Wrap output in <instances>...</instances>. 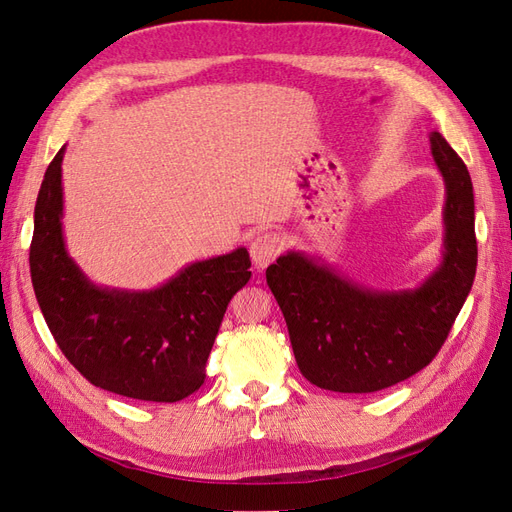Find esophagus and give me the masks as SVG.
<instances>
[{
    "instance_id": "1",
    "label": "esophagus",
    "mask_w": 512,
    "mask_h": 512,
    "mask_svg": "<svg viewBox=\"0 0 512 512\" xmlns=\"http://www.w3.org/2000/svg\"><path fill=\"white\" fill-rule=\"evenodd\" d=\"M282 252V239L275 232H265V235H258L250 243V256L256 269H265L271 262L280 256Z\"/></svg>"
}]
</instances>
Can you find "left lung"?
Returning a JSON list of instances; mask_svg holds the SVG:
<instances>
[{"label": "left lung", "instance_id": "8db88e82", "mask_svg": "<svg viewBox=\"0 0 512 512\" xmlns=\"http://www.w3.org/2000/svg\"><path fill=\"white\" fill-rule=\"evenodd\" d=\"M429 141L446 188L444 250L421 284L374 290L297 250L267 269L294 359L320 389L374 393L414 376L438 354L472 290L478 258L472 179L440 132Z\"/></svg>", "mask_w": 512, "mask_h": 512}]
</instances>
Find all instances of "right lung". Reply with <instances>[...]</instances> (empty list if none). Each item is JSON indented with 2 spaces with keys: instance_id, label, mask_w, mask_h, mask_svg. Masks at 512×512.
<instances>
[{
  "instance_id": "obj_1",
  "label": "right lung",
  "mask_w": 512,
  "mask_h": 512,
  "mask_svg": "<svg viewBox=\"0 0 512 512\" xmlns=\"http://www.w3.org/2000/svg\"><path fill=\"white\" fill-rule=\"evenodd\" d=\"M44 173L29 271L57 346L104 391L173 404L205 382V365L232 294L252 277L245 247L190 262L151 290L98 286L68 254L61 162Z\"/></svg>"
}]
</instances>
